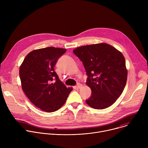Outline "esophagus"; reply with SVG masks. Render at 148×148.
I'll return each mask as SVG.
<instances>
[{
  "mask_svg": "<svg viewBox=\"0 0 148 148\" xmlns=\"http://www.w3.org/2000/svg\"><path fill=\"white\" fill-rule=\"evenodd\" d=\"M81 87H82V84H80V83H77L76 86H75V88H76L77 89H78V88H80Z\"/></svg>",
  "mask_w": 148,
  "mask_h": 148,
  "instance_id": "obj_1",
  "label": "esophagus"
}]
</instances>
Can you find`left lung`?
Masks as SVG:
<instances>
[{"mask_svg":"<svg viewBox=\"0 0 148 148\" xmlns=\"http://www.w3.org/2000/svg\"><path fill=\"white\" fill-rule=\"evenodd\" d=\"M74 54L82 61L91 95L86 100L91 107L102 110L112 105L122 93L128 72L122 54L106 43L79 47Z\"/></svg>","mask_w":148,"mask_h":148,"instance_id":"obj_1","label":"left lung"}]
</instances>
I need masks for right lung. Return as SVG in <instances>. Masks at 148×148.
I'll return each instance as SVG.
<instances>
[{"instance_id":"add662e5","label":"right lung","mask_w":148,"mask_h":148,"mask_svg":"<svg viewBox=\"0 0 148 148\" xmlns=\"http://www.w3.org/2000/svg\"><path fill=\"white\" fill-rule=\"evenodd\" d=\"M66 52L61 48L49 47L29 53L20 67L22 89L29 100L47 112L59 110L73 90L59 79L54 67L58 58Z\"/></svg>"}]
</instances>
